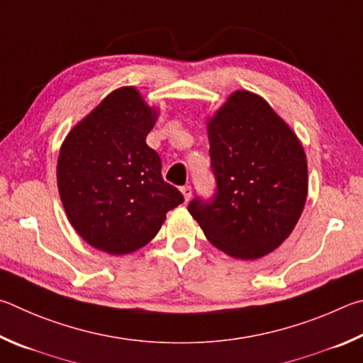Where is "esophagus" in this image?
<instances>
[{"label": "esophagus", "instance_id": "obj_1", "mask_svg": "<svg viewBox=\"0 0 363 363\" xmlns=\"http://www.w3.org/2000/svg\"><path fill=\"white\" fill-rule=\"evenodd\" d=\"M182 193H183V198H185V201H189V199H191V196H193V188L189 185L182 186Z\"/></svg>", "mask_w": 363, "mask_h": 363}]
</instances>
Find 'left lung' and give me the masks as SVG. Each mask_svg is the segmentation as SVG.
<instances>
[{"label":"left lung","mask_w":363,"mask_h":363,"mask_svg":"<svg viewBox=\"0 0 363 363\" xmlns=\"http://www.w3.org/2000/svg\"><path fill=\"white\" fill-rule=\"evenodd\" d=\"M217 193L188 211L233 258L257 259L294 231L308 196L306 155L268 101L236 91L207 123Z\"/></svg>","instance_id":"1"}]
</instances>
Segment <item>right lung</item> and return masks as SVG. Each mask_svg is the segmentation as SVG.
<instances>
[{
	"instance_id": "1",
	"label": "right lung",
	"mask_w": 363,
	"mask_h": 363,
	"mask_svg": "<svg viewBox=\"0 0 363 363\" xmlns=\"http://www.w3.org/2000/svg\"><path fill=\"white\" fill-rule=\"evenodd\" d=\"M157 111L135 87L100 101L63 140L57 185L68 221L110 255L135 252L156 236L183 194L164 182L161 157L146 145Z\"/></svg>"
}]
</instances>
